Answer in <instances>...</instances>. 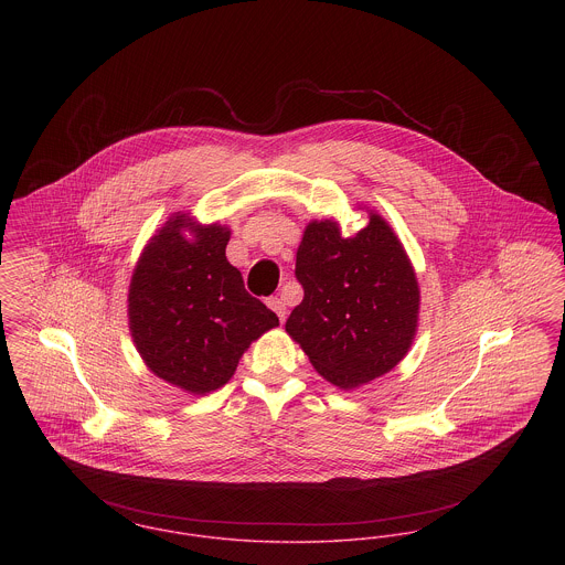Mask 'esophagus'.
Listing matches in <instances>:
<instances>
[{"label": "esophagus", "instance_id": "34e87169", "mask_svg": "<svg viewBox=\"0 0 565 565\" xmlns=\"http://www.w3.org/2000/svg\"><path fill=\"white\" fill-rule=\"evenodd\" d=\"M267 306L278 315L280 321H285V317H287V303L285 301L280 300V298H269Z\"/></svg>", "mask_w": 565, "mask_h": 565}]
</instances>
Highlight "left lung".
<instances>
[{
    "mask_svg": "<svg viewBox=\"0 0 565 565\" xmlns=\"http://www.w3.org/2000/svg\"><path fill=\"white\" fill-rule=\"evenodd\" d=\"M366 212L369 225L349 237L334 218L306 225L296 255L303 300L285 326L340 390L390 373L409 353L419 321L412 259L390 223Z\"/></svg>",
    "mask_w": 565,
    "mask_h": 565,
    "instance_id": "obj_1",
    "label": "left lung"
}]
</instances>
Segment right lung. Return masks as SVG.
Masks as SVG:
<instances>
[{"label":"right lung","mask_w":565,"mask_h":565,"mask_svg":"<svg viewBox=\"0 0 565 565\" xmlns=\"http://www.w3.org/2000/svg\"><path fill=\"white\" fill-rule=\"evenodd\" d=\"M231 228L175 212L143 248L128 287V328L153 375L205 396L233 376L278 317L226 262Z\"/></svg>","instance_id":"right-lung-1"}]
</instances>
